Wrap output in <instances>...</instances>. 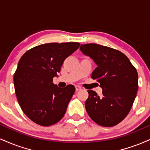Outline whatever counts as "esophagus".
Segmentation results:
<instances>
[{"instance_id":"1","label":"esophagus","mask_w":150,"mask_h":150,"mask_svg":"<svg viewBox=\"0 0 150 150\" xmlns=\"http://www.w3.org/2000/svg\"><path fill=\"white\" fill-rule=\"evenodd\" d=\"M80 89H81V87H80V86H77V85L75 86V90L79 91V90H80Z\"/></svg>"}]
</instances>
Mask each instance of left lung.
<instances>
[{
    "label": "left lung",
    "mask_w": 150,
    "mask_h": 150,
    "mask_svg": "<svg viewBox=\"0 0 150 150\" xmlns=\"http://www.w3.org/2000/svg\"><path fill=\"white\" fill-rule=\"evenodd\" d=\"M80 51L97 65L92 73L102 89L101 97L88 90L85 108L95 123L114 126L126 117L138 89V75L128 58L118 50L96 44H81Z\"/></svg>",
    "instance_id": "left-lung-1"
}]
</instances>
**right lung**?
<instances>
[{
  "label": "right lung",
  "mask_w": 150,
  "mask_h": 150,
  "mask_svg": "<svg viewBox=\"0 0 150 150\" xmlns=\"http://www.w3.org/2000/svg\"><path fill=\"white\" fill-rule=\"evenodd\" d=\"M79 46L77 42L42 44L19 61L13 77L15 94L22 111L37 124L49 126L64 116L75 88L72 85L59 88L53 78Z\"/></svg>",
  "instance_id": "obj_1"
}]
</instances>
